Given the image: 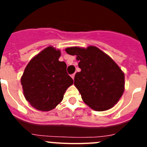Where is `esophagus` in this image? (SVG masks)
Wrapping results in <instances>:
<instances>
[{"mask_svg":"<svg viewBox=\"0 0 147 147\" xmlns=\"http://www.w3.org/2000/svg\"><path fill=\"white\" fill-rule=\"evenodd\" d=\"M74 76H75V74H74L71 75V78H72L73 80H74Z\"/></svg>","mask_w":147,"mask_h":147,"instance_id":"obj_1","label":"esophagus"}]
</instances>
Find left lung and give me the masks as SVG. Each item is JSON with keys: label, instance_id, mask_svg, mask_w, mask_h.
Instances as JSON below:
<instances>
[{"label": "left lung", "instance_id": "left-lung-1", "mask_svg": "<svg viewBox=\"0 0 147 147\" xmlns=\"http://www.w3.org/2000/svg\"><path fill=\"white\" fill-rule=\"evenodd\" d=\"M65 51L76 55L80 72L74 85L85 104L93 110L105 111L117 104L124 91V73L113 59L98 48L69 47Z\"/></svg>", "mask_w": 147, "mask_h": 147}]
</instances>
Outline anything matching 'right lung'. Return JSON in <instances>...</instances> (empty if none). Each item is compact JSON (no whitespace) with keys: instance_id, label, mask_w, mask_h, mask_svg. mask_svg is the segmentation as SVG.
I'll use <instances>...</instances> for the list:
<instances>
[{"instance_id":"right-lung-1","label":"right lung","mask_w":147,"mask_h":147,"mask_svg":"<svg viewBox=\"0 0 147 147\" xmlns=\"http://www.w3.org/2000/svg\"><path fill=\"white\" fill-rule=\"evenodd\" d=\"M60 56L59 49L45 48L30 60L20 79L25 98L40 111L55 108L74 83L65 62L59 61Z\"/></svg>"}]
</instances>
